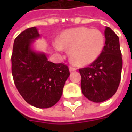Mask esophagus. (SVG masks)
Instances as JSON below:
<instances>
[{
  "label": "esophagus",
  "instance_id": "esophagus-1",
  "mask_svg": "<svg viewBox=\"0 0 132 132\" xmlns=\"http://www.w3.org/2000/svg\"><path fill=\"white\" fill-rule=\"evenodd\" d=\"M69 69H70V72H72V71H75V70H77L76 68L73 67V66H70V67H69Z\"/></svg>",
  "mask_w": 132,
  "mask_h": 132
}]
</instances>
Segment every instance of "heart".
<instances>
[{
  "label": "heart",
  "mask_w": 132,
  "mask_h": 132,
  "mask_svg": "<svg viewBox=\"0 0 132 132\" xmlns=\"http://www.w3.org/2000/svg\"><path fill=\"white\" fill-rule=\"evenodd\" d=\"M105 45L104 34L98 29L86 27L71 28L62 34L56 48L61 51L70 48L69 56L74 63L86 65L93 62L103 51Z\"/></svg>",
  "instance_id": "obj_1"
}]
</instances>
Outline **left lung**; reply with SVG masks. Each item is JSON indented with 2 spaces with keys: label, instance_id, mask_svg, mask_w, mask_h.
<instances>
[{
  "label": "left lung",
  "instance_id": "obj_1",
  "mask_svg": "<svg viewBox=\"0 0 132 132\" xmlns=\"http://www.w3.org/2000/svg\"><path fill=\"white\" fill-rule=\"evenodd\" d=\"M105 45L101 55L89 67L79 69L82 93L95 103L103 102L114 95L118 88L123 59L118 35L106 27Z\"/></svg>",
  "mask_w": 132,
  "mask_h": 132
}]
</instances>
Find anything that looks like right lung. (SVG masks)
<instances>
[{"mask_svg": "<svg viewBox=\"0 0 132 132\" xmlns=\"http://www.w3.org/2000/svg\"><path fill=\"white\" fill-rule=\"evenodd\" d=\"M39 37L36 27L26 29L14 39L12 54L14 82L23 99L37 108H49L60 99L70 76L68 65L48 61L44 53L31 49Z\"/></svg>", "mask_w": 132, "mask_h": 132, "instance_id": "1", "label": "right lung"}]
</instances>
